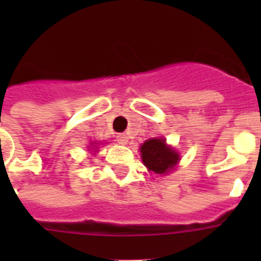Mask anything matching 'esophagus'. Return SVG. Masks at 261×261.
<instances>
[{
  "mask_svg": "<svg viewBox=\"0 0 261 261\" xmlns=\"http://www.w3.org/2000/svg\"><path fill=\"white\" fill-rule=\"evenodd\" d=\"M116 141H118L120 145H126L128 142V137L126 134H118L116 135Z\"/></svg>",
  "mask_w": 261,
  "mask_h": 261,
  "instance_id": "1",
  "label": "esophagus"
}]
</instances>
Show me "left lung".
<instances>
[{
    "instance_id": "left-lung-1",
    "label": "left lung",
    "mask_w": 261,
    "mask_h": 261,
    "mask_svg": "<svg viewBox=\"0 0 261 261\" xmlns=\"http://www.w3.org/2000/svg\"><path fill=\"white\" fill-rule=\"evenodd\" d=\"M142 161L149 171L154 173H168L177 164L178 154L167 146L164 139H149L141 146Z\"/></svg>"
}]
</instances>
